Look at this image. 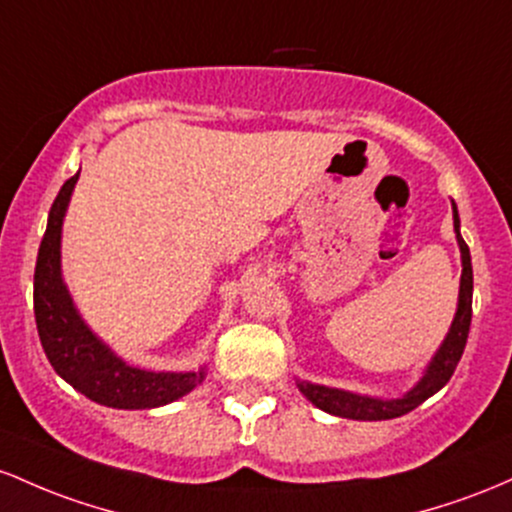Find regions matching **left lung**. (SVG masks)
<instances>
[{"label": "left lung", "instance_id": "left-lung-1", "mask_svg": "<svg viewBox=\"0 0 512 512\" xmlns=\"http://www.w3.org/2000/svg\"><path fill=\"white\" fill-rule=\"evenodd\" d=\"M452 217H455V232L457 244L462 251V280H459V302L455 319H452L450 331H447L445 341L438 348V353L430 360L428 370L413 389H409L401 399H375V396H360L353 392H343V389L324 387V384L312 382H297L300 392L312 401L314 406L326 413L341 418H353V421H387V418H399L404 413L416 409L418 404L440 392L447 382H450L452 372L462 358L464 346H467L469 324H472V290H474V273H472V256H469V246L464 244L462 234H459V215L457 205L452 203Z\"/></svg>", "mask_w": 512, "mask_h": 512}]
</instances>
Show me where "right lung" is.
Masks as SVG:
<instances>
[{"mask_svg": "<svg viewBox=\"0 0 512 512\" xmlns=\"http://www.w3.org/2000/svg\"><path fill=\"white\" fill-rule=\"evenodd\" d=\"M79 171L57 193L48 215V229L38 249L33 275V309L40 343L57 375L70 382L86 399L111 409H157L181 399L203 382L198 372H152L132 367L118 358L101 338L91 333L74 309L67 285L62 283L60 239L70 195Z\"/></svg>", "mask_w": 512, "mask_h": 512, "instance_id": "obj_1", "label": "right lung"}]
</instances>
